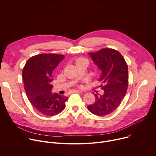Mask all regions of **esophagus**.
I'll return each mask as SVG.
<instances>
[{
  "mask_svg": "<svg viewBox=\"0 0 156 156\" xmlns=\"http://www.w3.org/2000/svg\"><path fill=\"white\" fill-rule=\"evenodd\" d=\"M73 92H74V93H82V92L81 90H74Z\"/></svg>",
  "mask_w": 156,
  "mask_h": 156,
  "instance_id": "1",
  "label": "esophagus"
}]
</instances>
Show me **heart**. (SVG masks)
<instances>
[{
  "label": "heart",
  "instance_id": "1",
  "mask_svg": "<svg viewBox=\"0 0 156 156\" xmlns=\"http://www.w3.org/2000/svg\"><path fill=\"white\" fill-rule=\"evenodd\" d=\"M84 60H87V59H85V58H77V59L76 60V63L77 64L78 62H81V61H84Z\"/></svg>",
  "mask_w": 156,
  "mask_h": 156
}]
</instances>
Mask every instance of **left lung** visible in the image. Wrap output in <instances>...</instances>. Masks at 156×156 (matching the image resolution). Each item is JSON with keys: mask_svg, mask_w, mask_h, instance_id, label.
I'll list each match as a JSON object with an SVG mask.
<instances>
[{"mask_svg": "<svg viewBox=\"0 0 156 156\" xmlns=\"http://www.w3.org/2000/svg\"><path fill=\"white\" fill-rule=\"evenodd\" d=\"M89 55L101 71L98 81L102 95L94 94L95 101L87 107L92 113L102 116L115 110L125 96L128 86V69L120 53L111 48H103ZM94 94V93H93Z\"/></svg>", "mask_w": 156, "mask_h": 156, "instance_id": "8db88e82", "label": "left lung"}]
</instances>
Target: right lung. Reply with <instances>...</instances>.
<instances>
[{"label":"right lung","mask_w":156,"mask_h":156,"mask_svg":"<svg viewBox=\"0 0 156 156\" xmlns=\"http://www.w3.org/2000/svg\"><path fill=\"white\" fill-rule=\"evenodd\" d=\"M64 58L62 55H37L31 57L23 69L27 96L33 107L44 115H56L65 108L68 97L51 93L53 70Z\"/></svg>","instance_id":"right-lung-1"}]
</instances>
